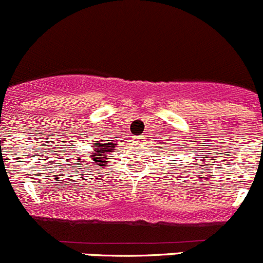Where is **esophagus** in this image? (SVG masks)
Listing matches in <instances>:
<instances>
[{
    "label": "esophagus",
    "mask_w": 263,
    "mask_h": 263,
    "mask_svg": "<svg viewBox=\"0 0 263 263\" xmlns=\"http://www.w3.org/2000/svg\"><path fill=\"white\" fill-rule=\"evenodd\" d=\"M140 140H142V139H137V142H140Z\"/></svg>",
    "instance_id": "esophagus-1"
}]
</instances>
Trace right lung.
Instances as JSON below:
<instances>
[{
  "label": "right lung",
  "instance_id": "add662e5",
  "mask_svg": "<svg viewBox=\"0 0 263 263\" xmlns=\"http://www.w3.org/2000/svg\"><path fill=\"white\" fill-rule=\"evenodd\" d=\"M98 142V145H95L93 146V150H95V153H92L90 155V157H92L93 162H96L97 165H98V167H103L106 166V157L107 155L112 153L113 148L116 147V145L117 143L116 142H110L109 140H106L104 139H101L99 141H97ZM83 160V165L88 164V162H85V160L87 159H82Z\"/></svg>",
  "mask_w": 263,
  "mask_h": 263
}]
</instances>
